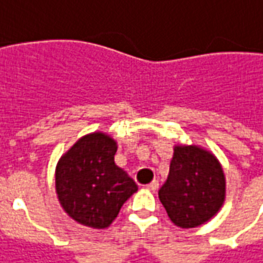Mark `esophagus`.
<instances>
[{"instance_id":"obj_1","label":"esophagus","mask_w":263,"mask_h":263,"mask_svg":"<svg viewBox=\"0 0 263 263\" xmlns=\"http://www.w3.org/2000/svg\"><path fill=\"white\" fill-rule=\"evenodd\" d=\"M158 186H159V182H158V181L157 180H154L153 181V182H150V183H148V185H147V189H148V191H157V189H158Z\"/></svg>"}]
</instances>
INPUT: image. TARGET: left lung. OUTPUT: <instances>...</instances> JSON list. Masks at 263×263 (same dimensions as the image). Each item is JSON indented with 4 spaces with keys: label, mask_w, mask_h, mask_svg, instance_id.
Here are the masks:
<instances>
[{
    "label": "left lung",
    "mask_w": 263,
    "mask_h": 263,
    "mask_svg": "<svg viewBox=\"0 0 263 263\" xmlns=\"http://www.w3.org/2000/svg\"><path fill=\"white\" fill-rule=\"evenodd\" d=\"M159 200L170 220L181 228L209 221L226 200V176L215 154L196 144H176Z\"/></svg>",
    "instance_id": "8db88e82"
}]
</instances>
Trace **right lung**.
<instances>
[{"label":"right lung","mask_w":263,"mask_h":263,"mask_svg":"<svg viewBox=\"0 0 263 263\" xmlns=\"http://www.w3.org/2000/svg\"><path fill=\"white\" fill-rule=\"evenodd\" d=\"M116 151V140L97 131L78 139L58 161V200L77 223L97 230L109 227L138 191L135 181L115 163Z\"/></svg>","instance_id":"right-lung-1"}]
</instances>
